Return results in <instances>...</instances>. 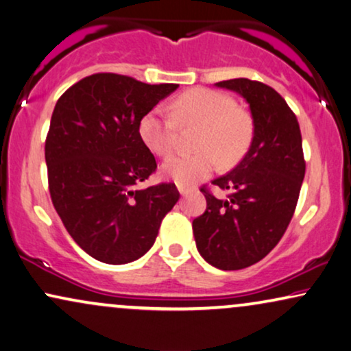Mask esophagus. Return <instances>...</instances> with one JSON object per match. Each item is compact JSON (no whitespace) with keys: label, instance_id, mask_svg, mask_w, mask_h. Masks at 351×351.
Listing matches in <instances>:
<instances>
[{"label":"esophagus","instance_id":"obj_1","mask_svg":"<svg viewBox=\"0 0 351 351\" xmlns=\"http://www.w3.org/2000/svg\"><path fill=\"white\" fill-rule=\"evenodd\" d=\"M178 191H180V194H181V195H188V194L191 193V189L184 188V186H181V184H178Z\"/></svg>","mask_w":351,"mask_h":351}]
</instances>
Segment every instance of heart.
Segmentation results:
<instances>
[{"label": "heart", "mask_w": 351, "mask_h": 351, "mask_svg": "<svg viewBox=\"0 0 351 351\" xmlns=\"http://www.w3.org/2000/svg\"><path fill=\"white\" fill-rule=\"evenodd\" d=\"M181 127H200L194 154L167 158L162 173L181 186H194L217 167H232L244 157L254 138V120L224 93L194 88L173 101L171 110L154 107L139 121L143 141L157 156H168Z\"/></svg>", "instance_id": "b5f03b06"}]
</instances>
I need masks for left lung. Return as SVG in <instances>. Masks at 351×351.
<instances>
[{
    "instance_id": "8db88e82",
    "label": "left lung",
    "mask_w": 351,
    "mask_h": 351,
    "mask_svg": "<svg viewBox=\"0 0 351 351\" xmlns=\"http://www.w3.org/2000/svg\"><path fill=\"white\" fill-rule=\"evenodd\" d=\"M249 102L254 138L244 158L213 180L231 191L217 199L200 188L207 208L193 221L199 254L215 268L232 271L265 258L286 232L305 178L297 117L273 88L249 78L218 82Z\"/></svg>"
}]
</instances>
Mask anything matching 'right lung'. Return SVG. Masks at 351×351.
I'll return each mask as SVG.
<instances>
[{"label": "right lung", "instance_id": "obj_1", "mask_svg": "<svg viewBox=\"0 0 351 351\" xmlns=\"http://www.w3.org/2000/svg\"><path fill=\"white\" fill-rule=\"evenodd\" d=\"M176 88L95 73L54 107L45 143L51 200L72 239L102 263L141 258L178 202L175 183L136 188L157 168L139 121Z\"/></svg>", "mask_w": 351, "mask_h": 351}]
</instances>
